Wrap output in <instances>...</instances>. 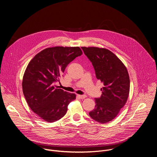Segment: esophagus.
Wrapping results in <instances>:
<instances>
[{"label":"esophagus","instance_id":"1","mask_svg":"<svg viewBox=\"0 0 157 157\" xmlns=\"http://www.w3.org/2000/svg\"><path fill=\"white\" fill-rule=\"evenodd\" d=\"M77 96H78V98L81 99H84L86 97L85 95H78Z\"/></svg>","mask_w":157,"mask_h":157}]
</instances>
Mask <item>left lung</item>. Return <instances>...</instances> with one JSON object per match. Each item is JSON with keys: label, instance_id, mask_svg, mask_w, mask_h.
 <instances>
[{"label": "left lung", "instance_id": "obj_1", "mask_svg": "<svg viewBox=\"0 0 157 157\" xmlns=\"http://www.w3.org/2000/svg\"><path fill=\"white\" fill-rule=\"evenodd\" d=\"M91 61L98 79L103 84L102 95L95 98V109L89 113L94 121L104 124L113 120L125 104L130 91V79L123 63L105 48L81 47Z\"/></svg>", "mask_w": 157, "mask_h": 157}]
</instances>
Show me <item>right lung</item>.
Segmentation results:
<instances>
[{"label": "right lung", "mask_w": 157, "mask_h": 157, "mask_svg": "<svg viewBox=\"0 0 157 157\" xmlns=\"http://www.w3.org/2000/svg\"><path fill=\"white\" fill-rule=\"evenodd\" d=\"M82 52L79 47L48 48L36 54L25 71L22 89L28 105L46 122H53L66 113L76 94L55 87L66 67Z\"/></svg>", "instance_id": "obj_1"}]
</instances>
